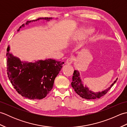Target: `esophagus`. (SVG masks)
<instances>
[{
  "label": "esophagus",
  "mask_w": 127,
  "mask_h": 127,
  "mask_svg": "<svg viewBox=\"0 0 127 127\" xmlns=\"http://www.w3.org/2000/svg\"><path fill=\"white\" fill-rule=\"evenodd\" d=\"M72 62H73V58H72V57H70V58L67 59V60L66 61V63L67 64H69V65H70V64H72Z\"/></svg>",
  "instance_id": "obj_1"
}]
</instances>
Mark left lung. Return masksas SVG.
<instances>
[{
  "instance_id": "8db88e82",
  "label": "left lung",
  "mask_w": 127,
  "mask_h": 127,
  "mask_svg": "<svg viewBox=\"0 0 127 127\" xmlns=\"http://www.w3.org/2000/svg\"><path fill=\"white\" fill-rule=\"evenodd\" d=\"M72 82L71 83V86L73 88L75 92L78 95H79L82 98L86 99H95L100 98V97L105 95L111 88L112 87L114 83L116 82V80H115L114 82L110 86V87L106 89V90L102 91L101 92H93L92 91H90L88 87H84L82 83V81L80 79V73L77 70H74L73 76H72Z\"/></svg>"
}]
</instances>
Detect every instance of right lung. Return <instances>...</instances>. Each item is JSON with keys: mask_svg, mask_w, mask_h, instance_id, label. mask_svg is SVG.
I'll use <instances>...</instances> for the list:
<instances>
[{"mask_svg": "<svg viewBox=\"0 0 127 127\" xmlns=\"http://www.w3.org/2000/svg\"><path fill=\"white\" fill-rule=\"evenodd\" d=\"M50 19L52 18H37L27 21L26 25L39 20L50 21ZM24 26L25 24L20 29ZM9 51L10 47L8 46L6 53L7 73L16 91L22 96L29 99L44 98L52 89L55 78L61 71L64 62L48 59L35 63H23L18 58L10 53Z\"/></svg>", "mask_w": 127, "mask_h": 127, "instance_id": "1", "label": "right lung"}]
</instances>
